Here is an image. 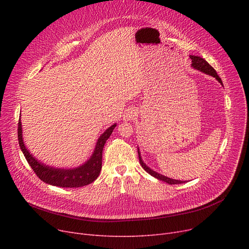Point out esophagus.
<instances>
[{
  "label": "esophagus",
  "instance_id": "obj_1",
  "mask_svg": "<svg viewBox=\"0 0 249 249\" xmlns=\"http://www.w3.org/2000/svg\"><path fill=\"white\" fill-rule=\"evenodd\" d=\"M134 116H135V112L133 110H127V112H125V115H124V119L130 120L132 119Z\"/></svg>",
  "mask_w": 249,
  "mask_h": 249
}]
</instances>
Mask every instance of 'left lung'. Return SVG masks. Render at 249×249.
Segmentation results:
<instances>
[{"label":"left lung","instance_id":"obj_1","mask_svg":"<svg viewBox=\"0 0 249 249\" xmlns=\"http://www.w3.org/2000/svg\"><path fill=\"white\" fill-rule=\"evenodd\" d=\"M190 58L192 59V67H193L194 69L198 70V71H202V72H204V73H207V74H209V75L214 76V77L216 78V80H217L222 86H223V83H222L221 78H220L219 75L217 74L216 71H215V70L211 67V65L209 64L204 58H202V57H200V56H198V55H190ZM138 156H139V162H140L141 166L145 169L146 173H148L150 176L154 177L155 178H158V179L162 180V181H165L166 184H168V185H178V184H184V182H186V181H182V180L173 179V178H167V177H165V176H162V175H160V174H159V173H156V172L152 171L151 168H149L144 162H143V160H142V159H141V154H140L139 148H138Z\"/></svg>","mask_w":249,"mask_h":249}]
</instances>
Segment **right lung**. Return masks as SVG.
<instances>
[{
	"label": "right lung",
	"mask_w": 249,
	"mask_h": 249,
	"mask_svg": "<svg viewBox=\"0 0 249 249\" xmlns=\"http://www.w3.org/2000/svg\"><path fill=\"white\" fill-rule=\"evenodd\" d=\"M116 123L109 127L98 139L95 150L89 160L84 164L74 168H56L46 165L39 160L26 148L22 136L21 120L18 123V140L20 148L25 156L26 160L32 167L36 176L48 185L56 186L60 188H80L91 184L100 175L102 169V153L105 143L112 134Z\"/></svg>",
	"instance_id": "obj_1"
}]
</instances>
